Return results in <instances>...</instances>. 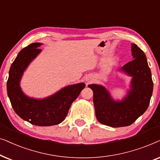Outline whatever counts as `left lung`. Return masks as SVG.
I'll list each match as a JSON object with an SVG mask.
<instances>
[{"mask_svg": "<svg viewBox=\"0 0 160 160\" xmlns=\"http://www.w3.org/2000/svg\"><path fill=\"white\" fill-rule=\"evenodd\" d=\"M134 59L121 68L132 77V89L124 99L116 102L108 91L99 85H88L93 91L96 116L102 124L111 127L131 125L145 112L150 103L153 81L150 68L143 51L135 44H132Z\"/></svg>", "mask_w": 160, "mask_h": 160, "instance_id": "1", "label": "left lung"}]
</instances>
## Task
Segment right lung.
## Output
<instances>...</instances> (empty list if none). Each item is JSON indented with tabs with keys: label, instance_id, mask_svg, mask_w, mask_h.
Returning a JSON list of instances; mask_svg holds the SVG:
<instances>
[{
	"label": "right lung",
	"instance_id": "1",
	"mask_svg": "<svg viewBox=\"0 0 160 160\" xmlns=\"http://www.w3.org/2000/svg\"><path fill=\"white\" fill-rule=\"evenodd\" d=\"M41 43H32L23 48L12 63L7 80V93L12 108L23 120L37 126H52L67 117L72 103L86 85L69 86L44 99H34L23 94L20 87L22 74L30 62L41 52Z\"/></svg>",
	"mask_w": 160,
	"mask_h": 160
}]
</instances>
